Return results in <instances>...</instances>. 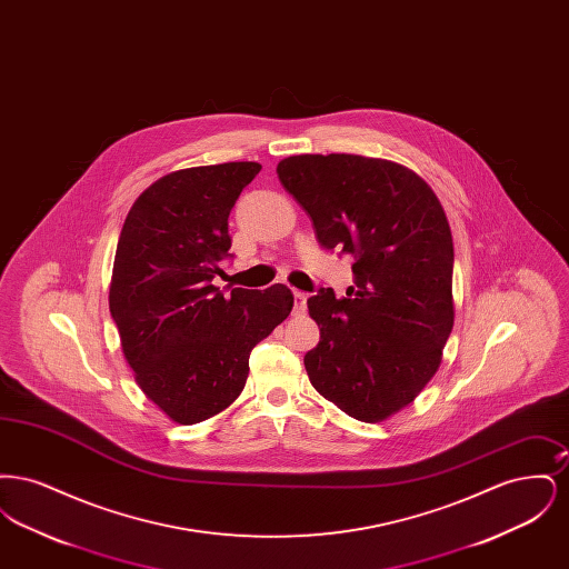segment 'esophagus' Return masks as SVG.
Listing matches in <instances>:
<instances>
[{"label": "esophagus", "instance_id": "esophagus-1", "mask_svg": "<svg viewBox=\"0 0 569 569\" xmlns=\"http://www.w3.org/2000/svg\"><path fill=\"white\" fill-rule=\"evenodd\" d=\"M307 311V295L305 292H295V313H305Z\"/></svg>", "mask_w": 569, "mask_h": 569}]
</instances>
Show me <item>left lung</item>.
I'll use <instances>...</instances> for the list:
<instances>
[{"instance_id":"left-lung-1","label":"left lung","mask_w":569,"mask_h":569,"mask_svg":"<svg viewBox=\"0 0 569 569\" xmlns=\"http://www.w3.org/2000/svg\"><path fill=\"white\" fill-rule=\"evenodd\" d=\"M281 186L318 243L353 256V286L307 300L320 343L305 353L313 388L356 420L378 422L433 378L452 332L455 244L433 190L406 166L350 153L292 156Z\"/></svg>"}]
</instances>
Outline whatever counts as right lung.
I'll return each instance as SVG.
<instances>
[{"label":"right lung","mask_w":569,"mask_h":569,"mask_svg":"<svg viewBox=\"0 0 569 569\" xmlns=\"http://www.w3.org/2000/svg\"><path fill=\"white\" fill-rule=\"evenodd\" d=\"M260 163L177 170L136 198L114 253L110 316L142 392L179 425L230 406L249 353L295 305L283 283L267 290L213 286L230 260L228 217Z\"/></svg>","instance_id":"add662e5"}]
</instances>
